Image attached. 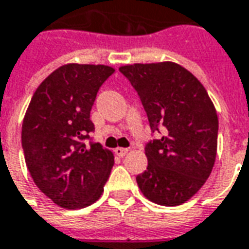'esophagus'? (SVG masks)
Wrapping results in <instances>:
<instances>
[{"mask_svg": "<svg viewBox=\"0 0 249 249\" xmlns=\"http://www.w3.org/2000/svg\"><path fill=\"white\" fill-rule=\"evenodd\" d=\"M126 152H128V149L126 148H116L114 149V154L117 155V156H120V158H123V156H125L126 155Z\"/></svg>", "mask_w": 249, "mask_h": 249, "instance_id": "obj_1", "label": "esophagus"}]
</instances>
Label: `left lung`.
<instances>
[{
  "label": "left lung",
  "instance_id": "obj_1",
  "mask_svg": "<svg viewBox=\"0 0 249 249\" xmlns=\"http://www.w3.org/2000/svg\"><path fill=\"white\" fill-rule=\"evenodd\" d=\"M120 72L137 91L152 133L148 166L136 177L149 201L177 206L197 193L213 170L218 119L209 95L190 71L173 62L130 64Z\"/></svg>",
  "mask_w": 249,
  "mask_h": 249
}]
</instances>
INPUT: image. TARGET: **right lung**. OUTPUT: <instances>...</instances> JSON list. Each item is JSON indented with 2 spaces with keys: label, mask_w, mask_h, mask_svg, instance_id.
<instances>
[{
  "label": "right lung",
  "mask_w": 249,
  "mask_h": 249,
  "mask_svg": "<svg viewBox=\"0 0 249 249\" xmlns=\"http://www.w3.org/2000/svg\"><path fill=\"white\" fill-rule=\"evenodd\" d=\"M113 72L102 64L62 66L36 89L25 113L21 142L29 174L66 209L95 202L114 164L112 152L93 142L90 120L97 93Z\"/></svg>",
  "instance_id": "1"
}]
</instances>
